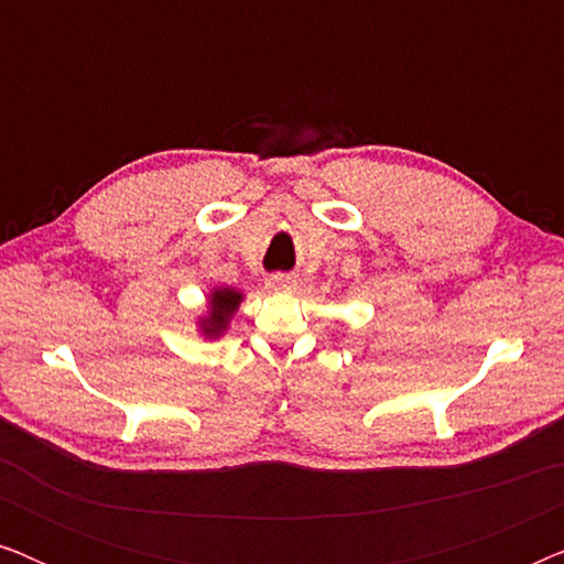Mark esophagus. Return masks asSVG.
<instances>
[{"label":"esophagus","mask_w":564,"mask_h":564,"mask_svg":"<svg viewBox=\"0 0 564 564\" xmlns=\"http://www.w3.org/2000/svg\"><path fill=\"white\" fill-rule=\"evenodd\" d=\"M267 290L272 292H295L297 290V280L290 274H272L267 280Z\"/></svg>","instance_id":"34e87169"}]
</instances>
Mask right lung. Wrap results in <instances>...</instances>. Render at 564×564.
<instances>
[{"mask_svg": "<svg viewBox=\"0 0 564 564\" xmlns=\"http://www.w3.org/2000/svg\"><path fill=\"white\" fill-rule=\"evenodd\" d=\"M243 295L234 288H215L207 297V315L199 321V330L207 338H218L226 334L230 318H234Z\"/></svg>", "mask_w": 564, "mask_h": 564, "instance_id": "add662e5", "label": "right lung"}]
</instances>
